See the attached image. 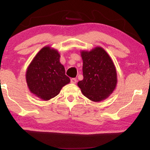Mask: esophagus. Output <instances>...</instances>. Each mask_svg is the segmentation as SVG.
I'll use <instances>...</instances> for the list:
<instances>
[{"label": "esophagus", "instance_id": "obj_1", "mask_svg": "<svg viewBox=\"0 0 150 150\" xmlns=\"http://www.w3.org/2000/svg\"><path fill=\"white\" fill-rule=\"evenodd\" d=\"M76 82H77V80L74 79V78H73V79H71V83L76 84Z\"/></svg>", "mask_w": 150, "mask_h": 150}]
</instances>
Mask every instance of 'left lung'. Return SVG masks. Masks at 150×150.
<instances>
[{"label": "left lung", "instance_id": "1", "mask_svg": "<svg viewBox=\"0 0 150 150\" xmlns=\"http://www.w3.org/2000/svg\"><path fill=\"white\" fill-rule=\"evenodd\" d=\"M83 79L78 83L83 95L93 102L105 100L115 89V67L108 53L101 47L81 51Z\"/></svg>", "mask_w": 150, "mask_h": 150}]
</instances>
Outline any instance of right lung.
Returning <instances> with one entry per match:
<instances>
[{"label":"right lung","mask_w":150,"mask_h":150,"mask_svg":"<svg viewBox=\"0 0 150 150\" xmlns=\"http://www.w3.org/2000/svg\"><path fill=\"white\" fill-rule=\"evenodd\" d=\"M59 59L58 51L45 46L28 65L26 73L28 87L41 99L48 100L55 97L63 86L70 82Z\"/></svg>","instance_id":"1"}]
</instances>
